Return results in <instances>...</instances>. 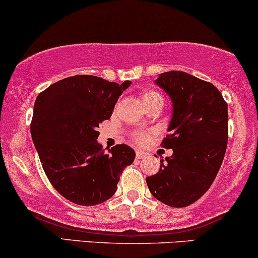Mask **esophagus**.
<instances>
[{
  "instance_id": "34e87169",
  "label": "esophagus",
  "mask_w": 258,
  "mask_h": 258,
  "mask_svg": "<svg viewBox=\"0 0 258 258\" xmlns=\"http://www.w3.org/2000/svg\"><path fill=\"white\" fill-rule=\"evenodd\" d=\"M148 157V153L147 152H144V151H136V158L138 159H145Z\"/></svg>"
}]
</instances>
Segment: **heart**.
I'll return each instance as SVG.
<instances>
[{
	"label": "heart",
	"instance_id": "1",
	"mask_svg": "<svg viewBox=\"0 0 258 258\" xmlns=\"http://www.w3.org/2000/svg\"><path fill=\"white\" fill-rule=\"evenodd\" d=\"M141 100L144 105H146L154 100H163V97H161L160 93H158L155 91H145L141 93ZM148 138V134H146L144 132H138L134 134V139L138 142H140V144H144V142L147 141Z\"/></svg>",
	"mask_w": 258,
	"mask_h": 258
}]
</instances>
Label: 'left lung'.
<instances>
[{
  "label": "left lung",
  "instance_id": "obj_1",
  "mask_svg": "<svg viewBox=\"0 0 258 258\" xmlns=\"http://www.w3.org/2000/svg\"><path fill=\"white\" fill-rule=\"evenodd\" d=\"M172 101L168 135L161 145L173 154L147 177L155 199L170 207L192 205L206 194L220 170L227 147V104L211 82L184 72H166L155 80Z\"/></svg>",
  "mask_w": 258,
  "mask_h": 258
}]
</instances>
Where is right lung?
Masks as SVG:
<instances>
[{"label": "right lung", "instance_id": "1", "mask_svg": "<svg viewBox=\"0 0 258 258\" xmlns=\"http://www.w3.org/2000/svg\"><path fill=\"white\" fill-rule=\"evenodd\" d=\"M130 84L75 75L37 97L31 123L34 147L50 183L75 205L95 206L112 197L120 173L134 161L129 146L116 145L106 153L97 141L99 124L110 118Z\"/></svg>", "mask_w": 258, "mask_h": 258}]
</instances>
